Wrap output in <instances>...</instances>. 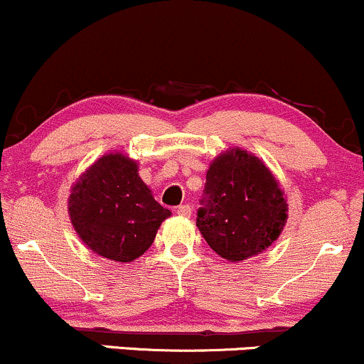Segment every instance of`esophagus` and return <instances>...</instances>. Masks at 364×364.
Instances as JSON below:
<instances>
[{
    "label": "esophagus",
    "instance_id": "34e87169",
    "mask_svg": "<svg viewBox=\"0 0 364 364\" xmlns=\"http://www.w3.org/2000/svg\"><path fill=\"white\" fill-rule=\"evenodd\" d=\"M177 215L183 216V218H189L191 216V206L189 204H182V206L177 208Z\"/></svg>",
    "mask_w": 364,
    "mask_h": 364
}]
</instances>
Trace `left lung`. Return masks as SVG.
I'll use <instances>...</instances> for the list:
<instances>
[{
  "label": "left lung",
  "mask_w": 364,
  "mask_h": 364,
  "mask_svg": "<svg viewBox=\"0 0 364 364\" xmlns=\"http://www.w3.org/2000/svg\"><path fill=\"white\" fill-rule=\"evenodd\" d=\"M203 203L196 225L208 246L230 263L267 251L289 218L287 199L273 171L240 148L223 151L210 163Z\"/></svg>",
  "instance_id": "left-lung-1"
}]
</instances>
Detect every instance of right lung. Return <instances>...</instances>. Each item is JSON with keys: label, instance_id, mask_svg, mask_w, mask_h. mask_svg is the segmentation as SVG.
<instances>
[{"label": "right lung", "instance_id": "add662e5", "mask_svg": "<svg viewBox=\"0 0 364 364\" xmlns=\"http://www.w3.org/2000/svg\"><path fill=\"white\" fill-rule=\"evenodd\" d=\"M68 215L94 255L129 263L148 251L171 211L139 177V163L113 151L97 158L73 183Z\"/></svg>", "mask_w": 364, "mask_h": 364}]
</instances>
